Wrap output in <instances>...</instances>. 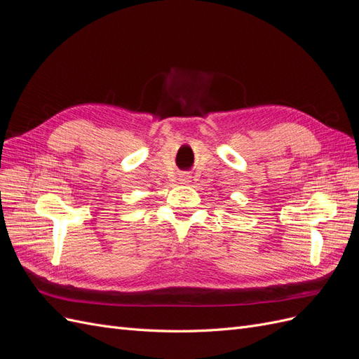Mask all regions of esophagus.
<instances>
[{
    "label": "esophagus",
    "instance_id": "esophagus-1",
    "mask_svg": "<svg viewBox=\"0 0 359 359\" xmlns=\"http://www.w3.org/2000/svg\"><path fill=\"white\" fill-rule=\"evenodd\" d=\"M190 180H191V175H190V173H187V172H184V173H181V175H180V182L181 184H189Z\"/></svg>",
    "mask_w": 359,
    "mask_h": 359
}]
</instances>
